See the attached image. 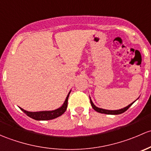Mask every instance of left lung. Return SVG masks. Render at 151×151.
Returning a JSON list of instances; mask_svg holds the SVG:
<instances>
[{"label": "left lung", "instance_id": "obj_1", "mask_svg": "<svg viewBox=\"0 0 151 151\" xmlns=\"http://www.w3.org/2000/svg\"><path fill=\"white\" fill-rule=\"evenodd\" d=\"M90 102H91V107L93 108V109L94 110H96L97 112H98V113H105V114H108V115H119V114H122V113H124V112L126 111V110H127L129 109V108L130 106H131L134 103H131L130 105H129L128 106L125 107V108H122V109H120V110H105V109H102V108H97V107H96L95 105H94V103L92 102V101H91V98H90Z\"/></svg>", "mask_w": 151, "mask_h": 151}]
</instances>
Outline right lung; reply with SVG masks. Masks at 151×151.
I'll return each instance as SVG.
<instances>
[{"instance_id":"1","label":"right lung","mask_w":151,"mask_h":151,"mask_svg":"<svg viewBox=\"0 0 151 151\" xmlns=\"http://www.w3.org/2000/svg\"><path fill=\"white\" fill-rule=\"evenodd\" d=\"M70 91L69 92L68 95L67 96L66 99L63 105L60 107V108L57 110H52V111H40V112H29L27 110H24L22 108H19L20 109L22 110L25 114H27V116L38 121H45V120H52V119H56L59 117L61 115L66 111L67 107H68V99L69 97V94Z\"/></svg>"}]
</instances>
